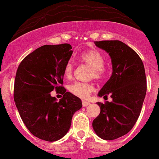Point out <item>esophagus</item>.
I'll use <instances>...</instances> for the list:
<instances>
[{"instance_id": "esophagus-1", "label": "esophagus", "mask_w": 159, "mask_h": 159, "mask_svg": "<svg viewBox=\"0 0 159 159\" xmlns=\"http://www.w3.org/2000/svg\"><path fill=\"white\" fill-rule=\"evenodd\" d=\"M89 104H90V103L88 102V101H86V100H82V105L84 107L88 106V105H89Z\"/></svg>"}]
</instances>
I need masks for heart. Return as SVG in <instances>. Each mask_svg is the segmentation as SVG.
Segmentation results:
<instances>
[{"instance_id":"1","label":"heart","mask_w":159,"mask_h":159,"mask_svg":"<svg viewBox=\"0 0 159 159\" xmlns=\"http://www.w3.org/2000/svg\"><path fill=\"white\" fill-rule=\"evenodd\" d=\"M79 59L83 63L92 67L91 78L100 80L105 77L106 70L104 67V57L100 51L96 50L86 51L81 53ZM73 63L68 61L63 68V75L66 79H70L73 75ZM68 89L69 92L74 96L80 98H87L94 91V87L91 84L75 82L69 86Z\"/></svg>"}]
</instances>
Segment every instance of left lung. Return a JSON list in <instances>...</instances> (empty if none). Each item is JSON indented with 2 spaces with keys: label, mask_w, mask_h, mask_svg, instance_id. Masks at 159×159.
I'll return each mask as SVG.
<instances>
[{
  "label": "left lung",
  "mask_w": 159,
  "mask_h": 159,
  "mask_svg": "<svg viewBox=\"0 0 159 159\" xmlns=\"http://www.w3.org/2000/svg\"><path fill=\"white\" fill-rule=\"evenodd\" d=\"M109 54L112 74L99 96H110L111 102H98L99 116L93 122V129L104 140H114L132 129L140 116L146 93L144 65L132 48L118 40L94 42Z\"/></svg>",
  "instance_id": "left-lung-1"
}]
</instances>
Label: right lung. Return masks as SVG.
<instances>
[{
	"instance_id": "add662e5",
	"label": "right lung",
	"mask_w": 159,
	"mask_h": 159,
	"mask_svg": "<svg viewBox=\"0 0 159 159\" xmlns=\"http://www.w3.org/2000/svg\"><path fill=\"white\" fill-rule=\"evenodd\" d=\"M68 43L44 45L25 56L17 67L13 99L23 123L34 136L47 142L63 138L81 100L63 86V68L72 55ZM63 95L57 102L50 92Z\"/></svg>"
}]
</instances>
